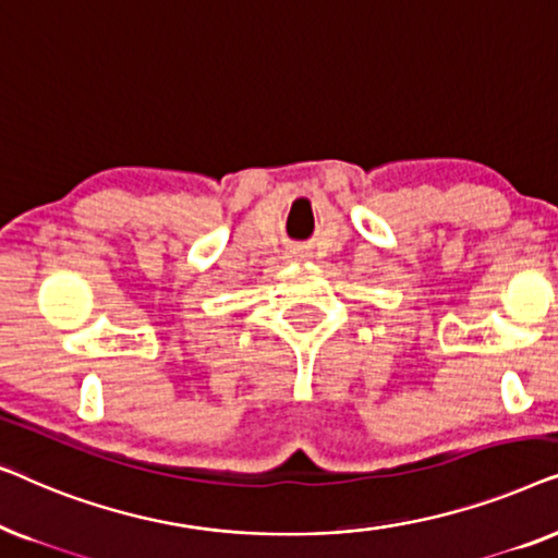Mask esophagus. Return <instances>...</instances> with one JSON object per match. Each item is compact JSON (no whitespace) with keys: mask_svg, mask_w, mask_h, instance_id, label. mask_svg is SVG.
Wrapping results in <instances>:
<instances>
[{"mask_svg":"<svg viewBox=\"0 0 558 558\" xmlns=\"http://www.w3.org/2000/svg\"><path fill=\"white\" fill-rule=\"evenodd\" d=\"M287 262H307V254H304L302 248H292V251H287Z\"/></svg>","mask_w":558,"mask_h":558,"instance_id":"34e87169","label":"esophagus"}]
</instances>
